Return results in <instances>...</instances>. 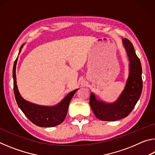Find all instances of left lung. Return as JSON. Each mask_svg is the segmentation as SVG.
<instances>
[{
	"label": "left lung",
	"instance_id": "obj_1",
	"mask_svg": "<svg viewBox=\"0 0 155 155\" xmlns=\"http://www.w3.org/2000/svg\"><path fill=\"white\" fill-rule=\"evenodd\" d=\"M122 43L129 60V74L121 95L114 103H107L97 100L92 92L90 95L91 108L97 118L103 121H116L128 116L134 109L142 91V69L140 60L129 40L122 39Z\"/></svg>",
	"mask_w": 155,
	"mask_h": 155
}]
</instances>
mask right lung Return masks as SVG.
<instances>
[{"label": "right lung", "instance_id": "obj_1", "mask_svg": "<svg viewBox=\"0 0 155 155\" xmlns=\"http://www.w3.org/2000/svg\"><path fill=\"white\" fill-rule=\"evenodd\" d=\"M24 44H23L21 46L19 54ZM17 61L18 57L15 59L13 68V78H14V95L18 107L28 117V119L38 127H53L61 124L64 122L66 116L70 102L78 89L68 94L61 103L55 106H41L29 103L22 98L18 91L16 84V75H15Z\"/></svg>", "mask_w": 155, "mask_h": 155}]
</instances>
